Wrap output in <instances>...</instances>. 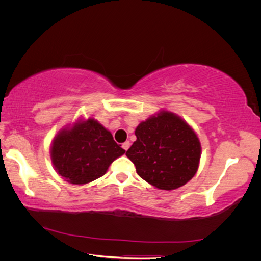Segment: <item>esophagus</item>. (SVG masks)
I'll list each match as a JSON object with an SVG mask.
<instances>
[{
  "label": "esophagus",
  "mask_w": 261,
  "mask_h": 261,
  "mask_svg": "<svg viewBox=\"0 0 261 261\" xmlns=\"http://www.w3.org/2000/svg\"><path fill=\"white\" fill-rule=\"evenodd\" d=\"M129 146H130V143H129V141H125V143L122 145L123 149H124V150H126V151H127V150H128Z\"/></svg>",
  "instance_id": "esophagus-1"
}]
</instances>
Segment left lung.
<instances>
[{
	"label": "left lung",
	"mask_w": 261,
	"mask_h": 261,
	"mask_svg": "<svg viewBox=\"0 0 261 261\" xmlns=\"http://www.w3.org/2000/svg\"><path fill=\"white\" fill-rule=\"evenodd\" d=\"M135 135L137 139L126 155L147 183L173 191L195 176L201 145L192 126L180 116L161 110L139 123Z\"/></svg>",
	"instance_id": "8db88e82"
}]
</instances>
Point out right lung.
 <instances>
[{
  "mask_svg": "<svg viewBox=\"0 0 261 261\" xmlns=\"http://www.w3.org/2000/svg\"><path fill=\"white\" fill-rule=\"evenodd\" d=\"M124 153L111 132L93 117H81L60 129L50 148L54 170L74 185L105 175L110 164Z\"/></svg>",
  "mask_w": 261,
  "mask_h": 261,
  "instance_id": "add662e5",
  "label": "right lung"
}]
</instances>
